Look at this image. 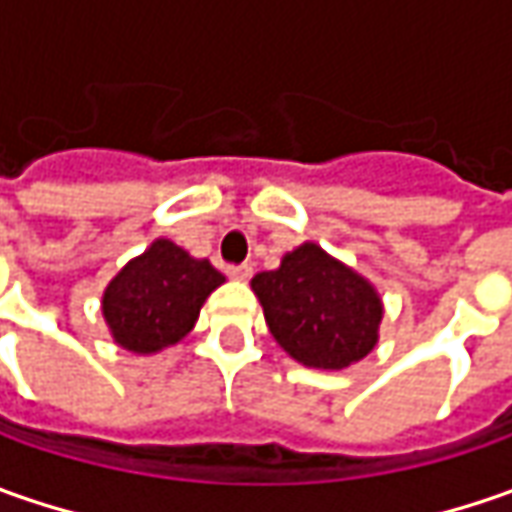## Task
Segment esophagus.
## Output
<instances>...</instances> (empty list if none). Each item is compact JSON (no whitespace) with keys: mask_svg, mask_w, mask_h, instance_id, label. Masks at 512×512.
<instances>
[{"mask_svg":"<svg viewBox=\"0 0 512 512\" xmlns=\"http://www.w3.org/2000/svg\"><path fill=\"white\" fill-rule=\"evenodd\" d=\"M227 276L236 279V282H247L253 276V267L250 265H230L227 267Z\"/></svg>","mask_w":512,"mask_h":512,"instance_id":"esophagus-1","label":"esophagus"}]
</instances>
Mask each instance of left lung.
<instances>
[{"instance_id":"left-lung-1","label":"left lung","mask_w":512,"mask_h":512,"mask_svg":"<svg viewBox=\"0 0 512 512\" xmlns=\"http://www.w3.org/2000/svg\"><path fill=\"white\" fill-rule=\"evenodd\" d=\"M250 287L276 344L305 367L344 370L379 344V290L316 242L285 253L282 265L256 273Z\"/></svg>"}]
</instances>
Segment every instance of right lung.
<instances>
[{"label":"right lung","instance_id":"obj_1","mask_svg":"<svg viewBox=\"0 0 512 512\" xmlns=\"http://www.w3.org/2000/svg\"><path fill=\"white\" fill-rule=\"evenodd\" d=\"M219 285L225 276L207 259L190 256L170 239H153L102 293L110 339L136 356L162 353L196 327L199 310Z\"/></svg>","mask_w":512,"mask_h":512}]
</instances>
